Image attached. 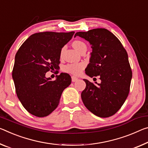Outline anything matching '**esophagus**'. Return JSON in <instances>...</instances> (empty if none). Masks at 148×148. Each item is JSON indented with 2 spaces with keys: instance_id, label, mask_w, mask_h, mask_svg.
I'll list each match as a JSON object with an SVG mask.
<instances>
[{
  "instance_id": "obj_1",
  "label": "esophagus",
  "mask_w": 148,
  "mask_h": 148,
  "mask_svg": "<svg viewBox=\"0 0 148 148\" xmlns=\"http://www.w3.org/2000/svg\"><path fill=\"white\" fill-rule=\"evenodd\" d=\"M78 78H76V77L75 76H72V82H76L78 80Z\"/></svg>"
}]
</instances>
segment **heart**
I'll list each match as a JSON object with an SVG mask.
<instances>
[{
  "instance_id": "obj_1",
  "label": "heart",
  "mask_w": 148,
  "mask_h": 148,
  "mask_svg": "<svg viewBox=\"0 0 148 148\" xmlns=\"http://www.w3.org/2000/svg\"><path fill=\"white\" fill-rule=\"evenodd\" d=\"M83 42L80 41H75L72 43V46L74 48L76 49L77 51H78L79 49L82 46L84 45ZM85 68V64L82 62L79 63H72V64H69L66 65L64 67V70L65 72H69L70 74H72L73 75H79L82 73V70Z\"/></svg>"
}]
</instances>
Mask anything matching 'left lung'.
I'll list each match as a JSON object with an SVG mask.
<instances>
[{"label":"left lung","mask_w":148,"mask_h":148,"mask_svg":"<svg viewBox=\"0 0 148 148\" xmlns=\"http://www.w3.org/2000/svg\"><path fill=\"white\" fill-rule=\"evenodd\" d=\"M89 41L92 48L86 74L91 78L99 76L96 84L84 79L86 87L81 93L84 105L95 115L109 117L121 109L127 98L132 73L128 54L119 39L109 30L97 28L77 32Z\"/></svg>","instance_id":"left-lung-1"}]
</instances>
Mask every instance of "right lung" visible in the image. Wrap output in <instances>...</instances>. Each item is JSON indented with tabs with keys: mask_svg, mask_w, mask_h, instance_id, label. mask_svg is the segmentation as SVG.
<instances>
[{
	"mask_svg": "<svg viewBox=\"0 0 148 148\" xmlns=\"http://www.w3.org/2000/svg\"><path fill=\"white\" fill-rule=\"evenodd\" d=\"M74 34L36 33L16 53L12 70L16 92L23 107L33 115L51 114L58 105L62 91L71 84L69 74L60 73L55 80L46 78L45 74L59 67L62 48Z\"/></svg>",
	"mask_w": 148,
	"mask_h": 148,
	"instance_id": "obj_1",
	"label": "right lung"
}]
</instances>
